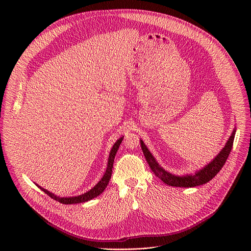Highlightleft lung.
<instances>
[{"label":"left lung","instance_id":"obj_1","mask_svg":"<svg viewBox=\"0 0 251 251\" xmlns=\"http://www.w3.org/2000/svg\"><path fill=\"white\" fill-rule=\"evenodd\" d=\"M236 129L234 128L230 137L228 138L227 142L226 143L225 147L222 149V151L217 155L211 162H209L207 165H205L203 168H201L199 171H196L194 174H189L186 176H176L174 174H171L164 170L159 163L156 161L154 156L151 154L147 146L144 144V142L140 140L141 148L144 156L153 171V173L160 178L162 182L165 184L172 186V187H182V188H193L197 186H201L203 184H206L209 182L211 178L217 176V174L222 170L224 167L226 161L228 158V155L232 149L233 140L235 135Z\"/></svg>","mask_w":251,"mask_h":251}]
</instances>
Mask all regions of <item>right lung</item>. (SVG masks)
I'll use <instances>...</instances> for the list:
<instances>
[{
  "label": "right lung",
  "mask_w": 251,
  "mask_h": 251,
  "mask_svg": "<svg viewBox=\"0 0 251 251\" xmlns=\"http://www.w3.org/2000/svg\"><path fill=\"white\" fill-rule=\"evenodd\" d=\"M123 140V137L119 138L115 143L114 145L110 151L109 154V158H108V163H107V168L106 171L103 175V176L101 177V180L88 192L79 195L77 197H69V198H59L57 196H55L54 194L49 192L48 190L42 188L41 186L37 185L43 192H45L47 195H49L51 199L63 203V204H73V203H80V202H85L87 201H90L94 198H96L97 196H99L100 194L103 193V191L105 190V188L108 185L110 178H111V175H112V168H113V163H114V159H115V155L119 149V146L121 144V142Z\"/></svg>",
  "instance_id": "1"
}]
</instances>
